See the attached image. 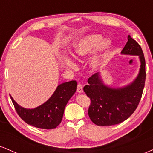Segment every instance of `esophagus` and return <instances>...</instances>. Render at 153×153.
Returning a JSON list of instances; mask_svg holds the SVG:
<instances>
[{
    "instance_id": "1",
    "label": "esophagus",
    "mask_w": 153,
    "mask_h": 153,
    "mask_svg": "<svg viewBox=\"0 0 153 153\" xmlns=\"http://www.w3.org/2000/svg\"><path fill=\"white\" fill-rule=\"evenodd\" d=\"M77 92L78 93H82L83 92V90H82V86L80 84H78V86H77Z\"/></svg>"
}]
</instances>
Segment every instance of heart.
<instances>
[{"label": "heart", "mask_w": 153, "mask_h": 153, "mask_svg": "<svg viewBox=\"0 0 153 153\" xmlns=\"http://www.w3.org/2000/svg\"><path fill=\"white\" fill-rule=\"evenodd\" d=\"M99 46L101 52L99 54L95 55L91 60V66L94 68H96L101 64L104 56L111 47V41L109 39L103 41L102 35L91 34L79 39L73 46V54L75 58H80L90 54ZM66 65L71 69H75L77 68L75 63L71 59L66 61Z\"/></svg>", "instance_id": "heart-1"}]
</instances>
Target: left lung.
I'll list each match as a JSON object with an SVG mask.
<instances>
[{"label": "left lung", "mask_w": 153, "mask_h": 153, "mask_svg": "<svg viewBox=\"0 0 153 153\" xmlns=\"http://www.w3.org/2000/svg\"><path fill=\"white\" fill-rule=\"evenodd\" d=\"M121 53L139 56L140 68L134 81L127 86L114 88L105 85L97 73L88 79V85L83 88L84 92L91 99L88 116L96 125H114L125 121L134 113L142 98L146 78L143 50L129 35Z\"/></svg>", "instance_id": "left-lung-1"}]
</instances>
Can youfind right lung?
Segmentation results:
<instances>
[{
  "instance_id": "obj_1",
  "label": "right lung",
  "mask_w": 153,
  "mask_h": 153,
  "mask_svg": "<svg viewBox=\"0 0 153 153\" xmlns=\"http://www.w3.org/2000/svg\"><path fill=\"white\" fill-rule=\"evenodd\" d=\"M76 90L75 80L63 82L46 102L31 109L23 108L10 97L17 114L26 123L39 129H52L60 124L67 103Z\"/></svg>"
}]
</instances>
